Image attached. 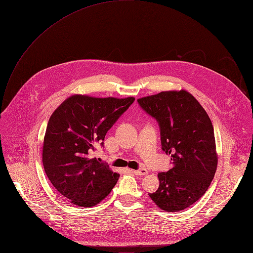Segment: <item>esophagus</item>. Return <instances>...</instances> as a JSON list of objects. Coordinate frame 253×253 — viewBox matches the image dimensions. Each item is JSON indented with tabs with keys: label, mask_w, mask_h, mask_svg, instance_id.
Here are the masks:
<instances>
[{
	"label": "esophagus",
	"mask_w": 253,
	"mask_h": 253,
	"mask_svg": "<svg viewBox=\"0 0 253 253\" xmlns=\"http://www.w3.org/2000/svg\"><path fill=\"white\" fill-rule=\"evenodd\" d=\"M132 173L135 174V175L143 176V175H147V174H148V171H147V169H139V170H133Z\"/></svg>",
	"instance_id": "obj_1"
}]
</instances>
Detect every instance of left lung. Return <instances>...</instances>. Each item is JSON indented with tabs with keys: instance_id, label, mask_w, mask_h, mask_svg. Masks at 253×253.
I'll return each instance as SVG.
<instances>
[{
	"instance_id": "8db88e82",
	"label": "left lung",
	"mask_w": 253,
	"mask_h": 253,
	"mask_svg": "<svg viewBox=\"0 0 253 253\" xmlns=\"http://www.w3.org/2000/svg\"><path fill=\"white\" fill-rule=\"evenodd\" d=\"M160 127L162 150L173 167L158 174L159 189L149 194L163 211H181L209 189L217 165L212 123L198 100L186 90L163 91L137 100Z\"/></svg>"
}]
</instances>
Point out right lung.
Segmentation results:
<instances>
[{
    "label": "right lung",
    "instance_id": "right-lung-1",
    "mask_svg": "<svg viewBox=\"0 0 253 253\" xmlns=\"http://www.w3.org/2000/svg\"><path fill=\"white\" fill-rule=\"evenodd\" d=\"M134 100L73 95L50 116L42 149L44 172L72 204L93 207L116 185L119 174L92 153L98 145L103 147L106 133Z\"/></svg>",
    "mask_w": 253,
    "mask_h": 253
}]
</instances>
